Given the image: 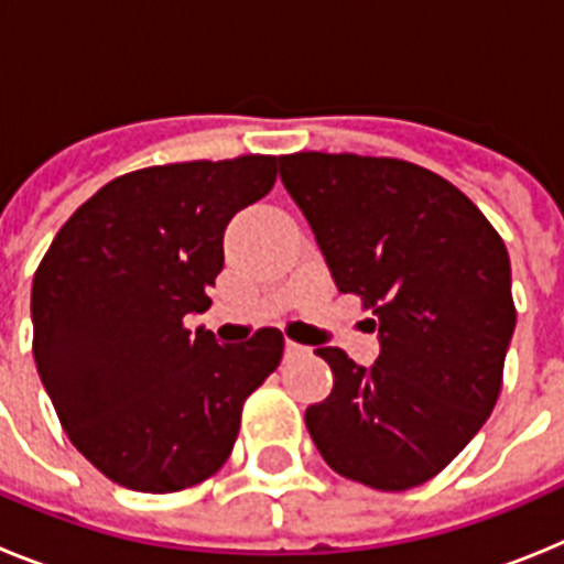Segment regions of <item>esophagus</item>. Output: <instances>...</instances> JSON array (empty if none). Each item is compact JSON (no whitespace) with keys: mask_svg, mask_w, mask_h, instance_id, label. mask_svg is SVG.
<instances>
[{"mask_svg":"<svg viewBox=\"0 0 564 564\" xmlns=\"http://www.w3.org/2000/svg\"><path fill=\"white\" fill-rule=\"evenodd\" d=\"M307 347L305 344H296V341H285V356H305Z\"/></svg>","mask_w":564,"mask_h":564,"instance_id":"esophagus-1","label":"esophagus"}]
</instances>
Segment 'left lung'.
<instances>
[{
	"mask_svg": "<svg viewBox=\"0 0 564 564\" xmlns=\"http://www.w3.org/2000/svg\"><path fill=\"white\" fill-rule=\"evenodd\" d=\"M279 177L341 293L378 330L376 364L316 347L333 390L305 412L333 471L406 491L449 466L495 410L514 336L511 262L480 208L395 158L299 152Z\"/></svg>",
	"mask_w": 564,
	"mask_h": 564,
	"instance_id": "left-lung-1",
	"label": "left lung"
}]
</instances>
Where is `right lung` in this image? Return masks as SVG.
<instances>
[{"label": "right lung", "mask_w": 564, "mask_h": 564, "mask_svg": "<svg viewBox=\"0 0 564 564\" xmlns=\"http://www.w3.org/2000/svg\"><path fill=\"white\" fill-rule=\"evenodd\" d=\"M276 181L273 154L149 166L98 188L33 276V356L64 432L132 491L169 495L228 460L242 403L285 338L186 330L206 313L231 217Z\"/></svg>", "instance_id": "add662e5"}]
</instances>
